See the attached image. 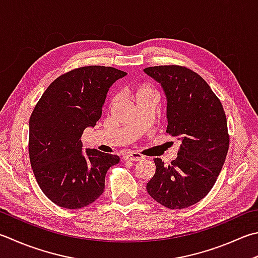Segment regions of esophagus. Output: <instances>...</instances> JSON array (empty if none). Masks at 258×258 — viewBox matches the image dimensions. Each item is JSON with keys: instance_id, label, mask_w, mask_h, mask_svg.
Returning <instances> with one entry per match:
<instances>
[{"instance_id": "1", "label": "esophagus", "mask_w": 258, "mask_h": 258, "mask_svg": "<svg viewBox=\"0 0 258 258\" xmlns=\"http://www.w3.org/2000/svg\"><path fill=\"white\" fill-rule=\"evenodd\" d=\"M145 157L142 154L139 153H129L127 155H124V159L125 160H130V162H139V160H143Z\"/></svg>"}]
</instances>
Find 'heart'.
Instances as JSON below:
<instances>
[{"instance_id":"b5f03b06","label":"heart","mask_w":258,"mask_h":258,"mask_svg":"<svg viewBox=\"0 0 258 258\" xmlns=\"http://www.w3.org/2000/svg\"><path fill=\"white\" fill-rule=\"evenodd\" d=\"M150 94H155V92L153 89H150V87L148 86H142V87H138L137 90H135V98L136 100L142 98V96H145V95H150ZM116 101V96H113L112 99H111V105L114 104Z\"/></svg>"}]
</instances>
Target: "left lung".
<instances>
[{
	"instance_id": "1",
	"label": "left lung",
	"mask_w": 258,
	"mask_h": 258,
	"mask_svg": "<svg viewBox=\"0 0 258 258\" xmlns=\"http://www.w3.org/2000/svg\"><path fill=\"white\" fill-rule=\"evenodd\" d=\"M144 71L162 85L167 99L166 133L181 142L168 166L154 159L156 173L147 192L168 209L191 207L210 192L226 160L229 134L225 110L207 82L185 66Z\"/></svg>"
}]
</instances>
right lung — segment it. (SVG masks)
Listing matches in <instances>:
<instances>
[{"mask_svg":"<svg viewBox=\"0 0 258 258\" xmlns=\"http://www.w3.org/2000/svg\"><path fill=\"white\" fill-rule=\"evenodd\" d=\"M127 73L84 66L65 73L43 92L29 120V157L41 191L61 208L81 209L104 191L116 155L82 152V135L101 118L106 93Z\"/></svg>","mask_w":258,"mask_h":258,"instance_id":"1","label":"right lung"}]
</instances>
